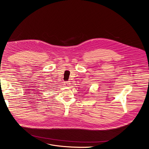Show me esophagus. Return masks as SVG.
<instances>
[{
	"mask_svg": "<svg viewBox=\"0 0 149 149\" xmlns=\"http://www.w3.org/2000/svg\"><path fill=\"white\" fill-rule=\"evenodd\" d=\"M64 85H65V86H69L70 85V84H71V83H70V81H67V82H64Z\"/></svg>",
	"mask_w": 149,
	"mask_h": 149,
	"instance_id": "obj_1",
	"label": "esophagus"
}]
</instances>
